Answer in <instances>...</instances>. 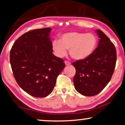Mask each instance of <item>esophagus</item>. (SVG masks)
I'll return each mask as SVG.
<instances>
[{
    "label": "esophagus",
    "instance_id": "obj_1",
    "mask_svg": "<svg viewBox=\"0 0 125 125\" xmlns=\"http://www.w3.org/2000/svg\"><path fill=\"white\" fill-rule=\"evenodd\" d=\"M64 63L66 64V66H70L71 65V63L70 62H68V61H65Z\"/></svg>",
    "mask_w": 125,
    "mask_h": 125
}]
</instances>
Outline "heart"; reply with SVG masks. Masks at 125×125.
<instances>
[{"label":"heart","mask_w":125,"mask_h":125,"mask_svg":"<svg viewBox=\"0 0 125 125\" xmlns=\"http://www.w3.org/2000/svg\"><path fill=\"white\" fill-rule=\"evenodd\" d=\"M97 44V37L92 33L71 31L61 35L60 40H54L52 47L58 57H64L67 53V50H69L73 59L82 61L92 55Z\"/></svg>","instance_id":"1"}]
</instances>
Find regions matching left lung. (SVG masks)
Instances as JSON below:
<instances>
[{"label": "left lung", "instance_id": "left-lung-1", "mask_svg": "<svg viewBox=\"0 0 125 125\" xmlns=\"http://www.w3.org/2000/svg\"><path fill=\"white\" fill-rule=\"evenodd\" d=\"M96 32L100 39L92 55L73 63L76 69L75 88L86 96H95L106 87L113 74L117 61L113 43L101 30L97 29Z\"/></svg>", "mask_w": 125, "mask_h": 125}]
</instances>
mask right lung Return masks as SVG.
Wrapping results in <instances>:
<instances>
[{"instance_id":"1","label":"right lung","mask_w":125,"mask_h":125,"mask_svg":"<svg viewBox=\"0 0 125 125\" xmlns=\"http://www.w3.org/2000/svg\"><path fill=\"white\" fill-rule=\"evenodd\" d=\"M50 28L31 30L14 42L10 63L14 78L22 89L35 97H45L55 87L65 67L64 61L52 54Z\"/></svg>"}]
</instances>
